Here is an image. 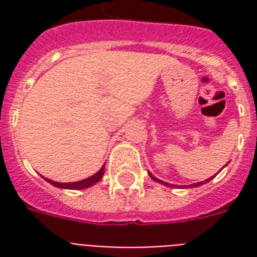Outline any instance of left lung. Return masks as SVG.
Masks as SVG:
<instances>
[{
    "label": "left lung",
    "instance_id": "1",
    "mask_svg": "<svg viewBox=\"0 0 257 257\" xmlns=\"http://www.w3.org/2000/svg\"><path fill=\"white\" fill-rule=\"evenodd\" d=\"M224 167H225V165H224ZM224 167H223V168H224ZM223 168H221V169H223ZM149 176H151V179L155 180V181H157V183L163 184V185H167V187H171V188L175 187V185H173V184H168V183H165V181H161V180H159V179H157V177H155V176H153L152 173H149ZM212 179H213V176H212V177H209V179L205 180V181H200V183L191 184V185H185V187H188V188H196V187H200V185H203V184L208 183V181H211Z\"/></svg>",
    "mask_w": 257,
    "mask_h": 257
}]
</instances>
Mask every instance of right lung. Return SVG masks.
<instances>
[{
    "label": "right lung",
    "mask_w": 257,
    "mask_h": 257,
    "mask_svg": "<svg viewBox=\"0 0 257 257\" xmlns=\"http://www.w3.org/2000/svg\"><path fill=\"white\" fill-rule=\"evenodd\" d=\"M104 172H105V164L101 167V169L97 172V173H94V175L90 176V177H88V179L85 180L76 181V183H57V181H53V180L46 179V177H44V176H42V177H44V179H45L49 184H52V185H54V187H57V188H62V189H85V188L92 187V185L98 183V181L102 179Z\"/></svg>",
    "instance_id": "obj_1"
}]
</instances>
